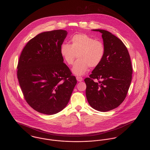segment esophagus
<instances>
[{
    "label": "esophagus",
    "instance_id": "esophagus-1",
    "mask_svg": "<svg viewBox=\"0 0 150 150\" xmlns=\"http://www.w3.org/2000/svg\"><path fill=\"white\" fill-rule=\"evenodd\" d=\"M76 79H77V81L79 82H81L83 80V79L81 77H79V76H77L76 77Z\"/></svg>",
    "mask_w": 150,
    "mask_h": 150
}]
</instances>
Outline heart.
<instances>
[{
    "label": "heart",
    "instance_id": "heart-1",
    "mask_svg": "<svg viewBox=\"0 0 150 150\" xmlns=\"http://www.w3.org/2000/svg\"><path fill=\"white\" fill-rule=\"evenodd\" d=\"M71 45L63 43L60 49L61 54L69 65H73L72 73L77 76H82L89 68H95L103 61L105 54V47L103 42L96 40L85 34L74 35L71 39Z\"/></svg>",
    "mask_w": 150,
    "mask_h": 150
}]
</instances>
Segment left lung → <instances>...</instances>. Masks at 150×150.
Masks as SVG:
<instances>
[{
	"label": "left lung",
	"instance_id": "8db88e82",
	"mask_svg": "<svg viewBox=\"0 0 150 150\" xmlns=\"http://www.w3.org/2000/svg\"><path fill=\"white\" fill-rule=\"evenodd\" d=\"M92 30L102 34L105 54L100 65L84 80L86 96L93 109L107 112L118 107L127 96L132 80L131 61L126 46L119 38L106 30Z\"/></svg>",
	"mask_w": 150,
	"mask_h": 150
}]
</instances>
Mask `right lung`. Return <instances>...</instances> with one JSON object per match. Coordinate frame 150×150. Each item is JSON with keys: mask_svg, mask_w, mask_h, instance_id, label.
Here are the masks:
<instances>
[{"mask_svg": "<svg viewBox=\"0 0 150 150\" xmlns=\"http://www.w3.org/2000/svg\"><path fill=\"white\" fill-rule=\"evenodd\" d=\"M67 34L63 30L41 33L27 42L19 57L17 76L25 98L43 114L65 108L77 83L60 52Z\"/></svg>", "mask_w": 150, "mask_h": 150, "instance_id": "right-lung-1", "label": "right lung"}]
</instances>
